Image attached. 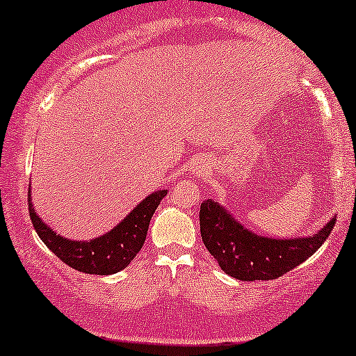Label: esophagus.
<instances>
[{
	"mask_svg": "<svg viewBox=\"0 0 356 356\" xmlns=\"http://www.w3.org/2000/svg\"><path fill=\"white\" fill-rule=\"evenodd\" d=\"M191 171H195V173H202V171H205V166H203L202 165V161H198V163H195V165H193V170H191Z\"/></svg>",
	"mask_w": 356,
	"mask_h": 356,
	"instance_id": "obj_1",
	"label": "esophagus"
}]
</instances>
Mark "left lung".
Wrapping results in <instances>:
<instances>
[{
  "label": "left lung",
  "mask_w": 356,
  "mask_h": 356,
  "mask_svg": "<svg viewBox=\"0 0 356 356\" xmlns=\"http://www.w3.org/2000/svg\"><path fill=\"white\" fill-rule=\"evenodd\" d=\"M334 220L337 217L313 237L281 241L243 229L217 202L205 200L200 207V232L207 250L223 273L238 281H269L289 273L323 245Z\"/></svg>",
  "instance_id": "obj_1"
}]
</instances>
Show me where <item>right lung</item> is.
<instances>
[{
  "label": "right lung",
  "mask_w": 356,
  "mask_h": 356,
  "mask_svg": "<svg viewBox=\"0 0 356 356\" xmlns=\"http://www.w3.org/2000/svg\"><path fill=\"white\" fill-rule=\"evenodd\" d=\"M166 193L168 190L151 193L118 227L87 242L69 241L47 227L31 205L30 190H28V211L38 237L60 261L81 273L109 275L129 266L136 254L141 250L151 217Z\"/></svg>",
  "instance_id": "right-lung-1"
}]
</instances>
